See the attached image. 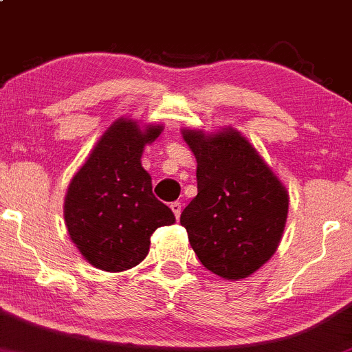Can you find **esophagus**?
Segmentation results:
<instances>
[{"mask_svg": "<svg viewBox=\"0 0 352 352\" xmlns=\"http://www.w3.org/2000/svg\"><path fill=\"white\" fill-rule=\"evenodd\" d=\"M169 208H171L173 213H175L176 220H179V217H181V210H183V208H181V203H179V201L171 203V205H169Z\"/></svg>", "mask_w": 352, "mask_h": 352, "instance_id": "esophagus-1", "label": "esophagus"}]
</instances>
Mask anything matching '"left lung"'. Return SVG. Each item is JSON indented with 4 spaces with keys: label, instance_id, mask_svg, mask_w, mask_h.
<instances>
[{
    "label": "left lung",
    "instance_id": "8db88e82",
    "mask_svg": "<svg viewBox=\"0 0 352 352\" xmlns=\"http://www.w3.org/2000/svg\"><path fill=\"white\" fill-rule=\"evenodd\" d=\"M181 134L198 162V195L181 213L191 248L218 277H250L280 245L289 191L240 131Z\"/></svg>",
    "mask_w": 352,
    "mask_h": 352
}]
</instances>
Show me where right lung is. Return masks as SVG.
I'll list each match as a JSON object with an SVG mask.
<instances>
[{
  "mask_svg": "<svg viewBox=\"0 0 352 352\" xmlns=\"http://www.w3.org/2000/svg\"><path fill=\"white\" fill-rule=\"evenodd\" d=\"M162 129L164 124L142 126L119 117L72 177L63 218L70 240L90 265L104 272L139 265L149 253L151 235L176 221L153 195V179L141 164L144 147Z\"/></svg>",
  "mask_w": 352,
  "mask_h": 352,
  "instance_id": "add662e5",
  "label": "right lung"
}]
</instances>
